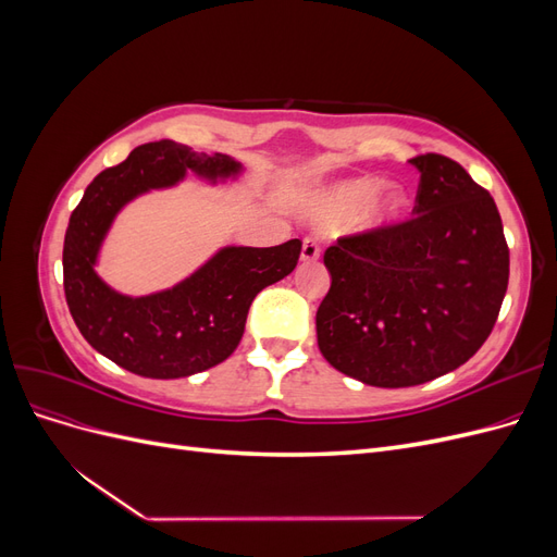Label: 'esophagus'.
Masks as SVG:
<instances>
[{"mask_svg":"<svg viewBox=\"0 0 557 557\" xmlns=\"http://www.w3.org/2000/svg\"><path fill=\"white\" fill-rule=\"evenodd\" d=\"M320 258V246L313 237H307L301 242V260L305 262H315Z\"/></svg>","mask_w":557,"mask_h":557,"instance_id":"obj_1","label":"esophagus"}]
</instances>
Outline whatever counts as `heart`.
<instances>
[{
    "mask_svg": "<svg viewBox=\"0 0 557 557\" xmlns=\"http://www.w3.org/2000/svg\"><path fill=\"white\" fill-rule=\"evenodd\" d=\"M381 188L383 181L376 176H358L334 183L313 197L309 213L318 223L334 225L346 221L352 213H358L367 203L368 207L363 206L366 209L361 208L363 211L358 215V225L362 230L385 227L401 215L404 207H407V195L401 190H387L383 197H376Z\"/></svg>",
    "mask_w": 557,
    "mask_h": 557,
    "instance_id": "heart-1",
    "label": "heart"
}]
</instances>
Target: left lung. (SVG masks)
I'll return each instance as SVG.
<instances>
[{
  "label": "left lung",
  "instance_id": "obj_1",
  "mask_svg": "<svg viewBox=\"0 0 557 557\" xmlns=\"http://www.w3.org/2000/svg\"><path fill=\"white\" fill-rule=\"evenodd\" d=\"M420 172L411 221L342 237L325 250L332 285L318 348L342 374L409 387L465 364L491 336L509 285V246L491 193L446 156Z\"/></svg>",
  "mask_w": 557,
  "mask_h": 557
}]
</instances>
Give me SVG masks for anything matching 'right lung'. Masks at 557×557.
<instances>
[{
	"label": "right lung",
	"instance_id": "obj_1",
	"mask_svg": "<svg viewBox=\"0 0 557 557\" xmlns=\"http://www.w3.org/2000/svg\"><path fill=\"white\" fill-rule=\"evenodd\" d=\"M188 172L215 183L237 176L242 162L170 139L144 144L88 185L64 234V297L76 327L97 352L146 379L193 376L227 360L242 342L252 299L288 276L301 250L299 239L272 248L225 246L170 290L129 297L109 288L95 264L115 213Z\"/></svg>",
	"mask_w": 557,
	"mask_h": 557
}]
</instances>
